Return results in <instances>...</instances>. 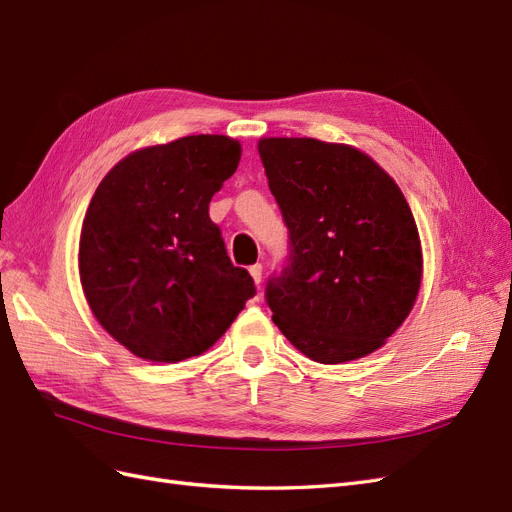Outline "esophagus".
I'll return each mask as SVG.
<instances>
[{
    "mask_svg": "<svg viewBox=\"0 0 512 512\" xmlns=\"http://www.w3.org/2000/svg\"><path fill=\"white\" fill-rule=\"evenodd\" d=\"M250 275H252L254 284L260 288V282H262V265H254V267H250Z\"/></svg>",
    "mask_w": 512,
    "mask_h": 512,
    "instance_id": "esophagus-1",
    "label": "esophagus"
}]
</instances>
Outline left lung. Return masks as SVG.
<instances>
[{"label":"left lung","mask_w":512,"mask_h":512,"mask_svg":"<svg viewBox=\"0 0 512 512\" xmlns=\"http://www.w3.org/2000/svg\"><path fill=\"white\" fill-rule=\"evenodd\" d=\"M258 153L292 247L267 286L277 329L324 365L376 352L410 316L423 280L404 192L352 145L267 136Z\"/></svg>","instance_id":"1"}]
</instances>
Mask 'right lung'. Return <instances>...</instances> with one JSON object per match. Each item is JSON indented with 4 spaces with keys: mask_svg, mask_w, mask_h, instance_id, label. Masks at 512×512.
Listing matches in <instances>:
<instances>
[{
    "mask_svg": "<svg viewBox=\"0 0 512 512\" xmlns=\"http://www.w3.org/2000/svg\"><path fill=\"white\" fill-rule=\"evenodd\" d=\"M241 160L224 134L183 136L128 153L87 207L79 239L91 314L138 359L179 363L207 352L254 297L232 267L209 203Z\"/></svg>",
    "mask_w": 512,
    "mask_h": 512,
    "instance_id": "1",
    "label": "right lung"
}]
</instances>
